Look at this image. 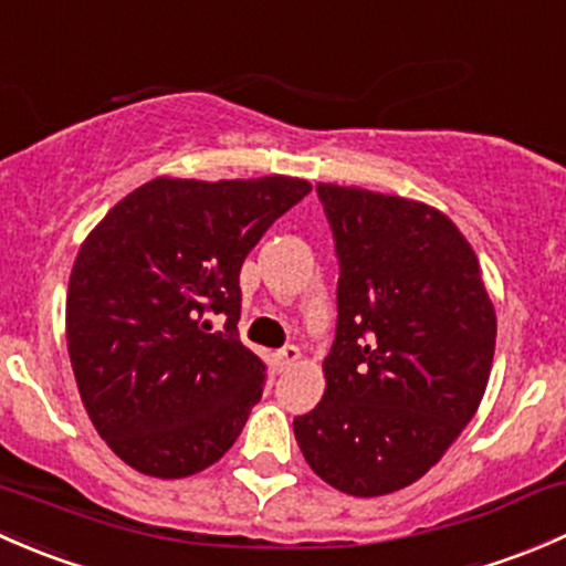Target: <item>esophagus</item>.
<instances>
[{
	"label": "esophagus",
	"instance_id": "obj_1",
	"mask_svg": "<svg viewBox=\"0 0 566 566\" xmlns=\"http://www.w3.org/2000/svg\"><path fill=\"white\" fill-rule=\"evenodd\" d=\"M298 358H301V350L295 345H284L282 350L276 353V361H279V367H282V369L293 367V364L298 361Z\"/></svg>",
	"mask_w": 566,
	"mask_h": 566
}]
</instances>
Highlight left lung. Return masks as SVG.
<instances>
[{
	"label": "left lung",
	"instance_id": "8db88e82",
	"mask_svg": "<svg viewBox=\"0 0 566 566\" xmlns=\"http://www.w3.org/2000/svg\"><path fill=\"white\" fill-rule=\"evenodd\" d=\"M334 235L336 336L325 394L293 421L319 479L386 495L424 476L488 389L495 310L479 260L436 208L317 182Z\"/></svg>",
	"mask_w": 566,
	"mask_h": 566
}]
</instances>
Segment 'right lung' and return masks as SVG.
Masks as SVG:
<instances>
[{
  "mask_svg": "<svg viewBox=\"0 0 566 566\" xmlns=\"http://www.w3.org/2000/svg\"><path fill=\"white\" fill-rule=\"evenodd\" d=\"M312 186L298 177H156L119 199L78 249L67 353L95 430L158 479L213 465L265 389L241 345V265ZM210 314L226 317L213 332Z\"/></svg>",
  "mask_w": 566,
  "mask_h": 566,
  "instance_id": "add662e5",
  "label": "right lung"
}]
</instances>
